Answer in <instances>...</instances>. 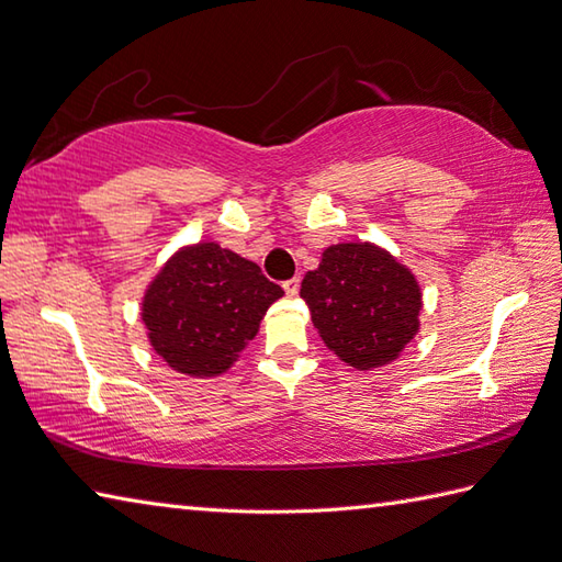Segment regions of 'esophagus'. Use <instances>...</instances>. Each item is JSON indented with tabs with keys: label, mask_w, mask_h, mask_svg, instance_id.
I'll use <instances>...</instances> for the list:
<instances>
[{
	"label": "esophagus",
	"mask_w": 562,
	"mask_h": 562,
	"mask_svg": "<svg viewBox=\"0 0 562 562\" xmlns=\"http://www.w3.org/2000/svg\"><path fill=\"white\" fill-rule=\"evenodd\" d=\"M282 288H284V294H288V296H296V294H300V278H292L288 282H282Z\"/></svg>",
	"instance_id": "34e87169"
}]
</instances>
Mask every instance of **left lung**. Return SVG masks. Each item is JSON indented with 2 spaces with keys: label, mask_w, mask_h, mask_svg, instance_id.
<instances>
[{
  "label": "left lung",
  "mask_w": 562,
  "mask_h": 562,
  "mask_svg": "<svg viewBox=\"0 0 562 562\" xmlns=\"http://www.w3.org/2000/svg\"><path fill=\"white\" fill-rule=\"evenodd\" d=\"M300 294L326 348L360 372L398 360L420 330V284L376 244L328 246Z\"/></svg>",
  "instance_id": "8db88e82"
}]
</instances>
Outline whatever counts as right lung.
I'll list each match as a JSON object with an SVG mask.
<instances>
[{
	"label": "right lung",
	"instance_id": "right-lung-1",
	"mask_svg": "<svg viewBox=\"0 0 562 562\" xmlns=\"http://www.w3.org/2000/svg\"><path fill=\"white\" fill-rule=\"evenodd\" d=\"M254 260L214 241L178 248L142 296L151 350L173 372L207 379L229 369L282 296Z\"/></svg>",
	"mask_w": 562,
	"mask_h": 562
}]
</instances>
